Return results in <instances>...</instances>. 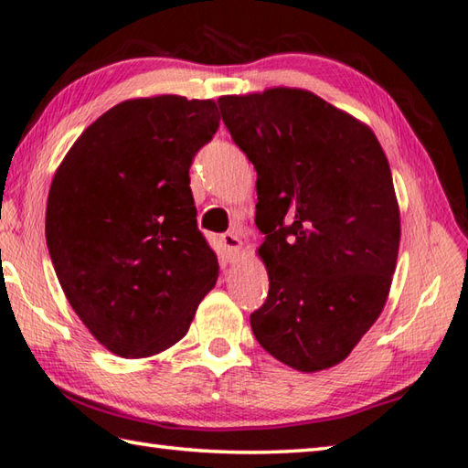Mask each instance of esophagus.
<instances>
[{
	"label": "esophagus",
	"mask_w": 468,
	"mask_h": 468,
	"mask_svg": "<svg viewBox=\"0 0 468 468\" xmlns=\"http://www.w3.org/2000/svg\"><path fill=\"white\" fill-rule=\"evenodd\" d=\"M221 243H223V247L227 250V253L231 255V260L239 258L241 251H243V241L239 239V235L233 233V231L221 235Z\"/></svg>",
	"instance_id": "34e87169"
}]
</instances>
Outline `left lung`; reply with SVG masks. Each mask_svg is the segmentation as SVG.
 <instances>
[{
    "instance_id": "obj_1",
    "label": "left lung",
    "mask_w": 468,
    "mask_h": 468,
    "mask_svg": "<svg viewBox=\"0 0 468 468\" xmlns=\"http://www.w3.org/2000/svg\"><path fill=\"white\" fill-rule=\"evenodd\" d=\"M217 103L258 170L270 292L253 335L292 369L335 367L379 318L396 271L401 227L386 152L369 125L304 89Z\"/></svg>"
}]
</instances>
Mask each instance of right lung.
Instances as JSON below:
<instances>
[{
	"label": "right lung",
	"mask_w": 468,
	"mask_h": 468,
	"mask_svg": "<svg viewBox=\"0 0 468 468\" xmlns=\"http://www.w3.org/2000/svg\"><path fill=\"white\" fill-rule=\"evenodd\" d=\"M217 130L213 99H127L80 133L52 178L54 271L89 333L125 359L176 345L217 283L188 176Z\"/></svg>",
	"instance_id": "obj_1"
}]
</instances>
